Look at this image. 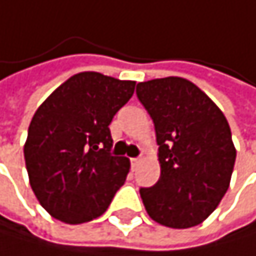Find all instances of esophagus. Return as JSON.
<instances>
[{
	"mask_svg": "<svg viewBox=\"0 0 256 256\" xmlns=\"http://www.w3.org/2000/svg\"><path fill=\"white\" fill-rule=\"evenodd\" d=\"M140 161H141L140 158H132V160H130V164H132V169H134V170H135V169H136V167H138Z\"/></svg>",
	"mask_w": 256,
	"mask_h": 256,
	"instance_id": "esophagus-1",
	"label": "esophagus"
}]
</instances>
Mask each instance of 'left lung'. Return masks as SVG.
I'll return each instance as SVG.
<instances>
[{
  "instance_id": "obj_1",
  "label": "left lung",
  "mask_w": 256,
  "mask_h": 256,
  "mask_svg": "<svg viewBox=\"0 0 256 256\" xmlns=\"http://www.w3.org/2000/svg\"><path fill=\"white\" fill-rule=\"evenodd\" d=\"M136 96L154 120L160 180L140 195L149 216L167 228L201 224L228 192L236 150L218 106L189 80L140 82Z\"/></svg>"
}]
</instances>
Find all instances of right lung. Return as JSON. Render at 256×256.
I'll return each instance as SVG.
<instances>
[{
	"label": "right lung",
	"mask_w": 256,
	"mask_h": 256,
	"mask_svg": "<svg viewBox=\"0 0 256 256\" xmlns=\"http://www.w3.org/2000/svg\"><path fill=\"white\" fill-rule=\"evenodd\" d=\"M135 81L81 72L62 82L35 112L24 144L30 188L54 218L81 224L101 216L130 169L112 156L109 124Z\"/></svg>",
	"instance_id": "obj_1"
}]
</instances>
